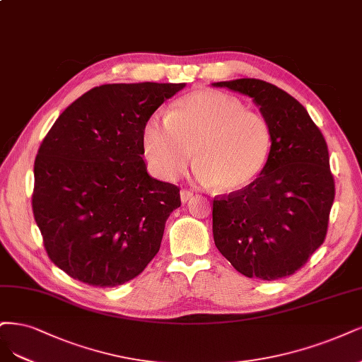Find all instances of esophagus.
Instances as JSON below:
<instances>
[{"mask_svg":"<svg viewBox=\"0 0 362 362\" xmlns=\"http://www.w3.org/2000/svg\"><path fill=\"white\" fill-rule=\"evenodd\" d=\"M180 196H181V202H182V204H187V202H189L190 199L193 197V192H192V190L182 189V190L180 192Z\"/></svg>","mask_w":362,"mask_h":362,"instance_id":"obj_1","label":"esophagus"}]
</instances>
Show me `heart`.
I'll return each mask as SVG.
<instances>
[{
    "mask_svg": "<svg viewBox=\"0 0 362 362\" xmlns=\"http://www.w3.org/2000/svg\"><path fill=\"white\" fill-rule=\"evenodd\" d=\"M142 149L149 170L160 180L178 178L194 154L199 181L235 193L250 187L268 165L272 130L236 97L197 90L177 100L169 115L146 118Z\"/></svg>",
    "mask_w": 362,
    "mask_h": 362,
    "instance_id": "heart-1",
    "label": "heart"
}]
</instances>
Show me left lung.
I'll return each mask as SVG.
<instances>
[{
	"label": "left lung",
	"mask_w": 362,
	"mask_h": 362,
	"mask_svg": "<svg viewBox=\"0 0 362 362\" xmlns=\"http://www.w3.org/2000/svg\"><path fill=\"white\" fill-rule=\"evenodd\" d=\"M213 85L252 97L272 130V151L259 178L214 199L216 247L245 277L291 276L327 235L335 194L327 142L305 107L279 86L250 78Z\"/></svg>",
	"instance_id": "obj_1"
}]
</instances>
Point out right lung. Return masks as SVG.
Segmentation results:
<instances>
[{"instance_id":"1","label":"right lung","mask_w":362,"mask_h":362,"mask_svg":"<svg viewBox=\"0 0 362 362\" xmlns=\"http://www.w3.org/2000/svg\"><path fill=\"white\" fill-rule=\"evenodd\" d=\"M185 83H107L74 100L34 163L33 213L47 256L74 280L114 288L157 255L181 205L177 185L149 177L148 117Z\"/></svg>"}]
</instances>
